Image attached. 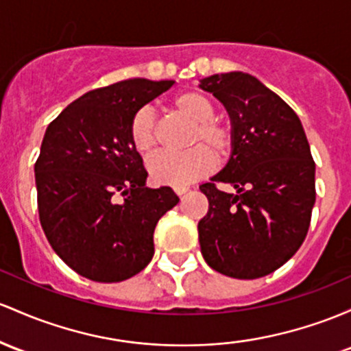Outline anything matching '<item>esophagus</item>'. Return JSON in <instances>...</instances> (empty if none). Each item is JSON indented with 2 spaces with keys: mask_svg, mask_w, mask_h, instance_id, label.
<instances>
[{
  "mask_svg": "<svg viewBox=\"0 0 351 351\" xmlns=\"http://www.w3.org/2000/svg\"><path fill=\"white\" fill-rule=\"evenodd\" d=\"M188 191V188L186 186H175V193L178 195V196H182V195H184Z\"/></svg>",
  "mask_w": 351,
  "mask_h": 351,
  "instance_id": "esophagus-1",
  "label": "esophagus"
}]
</instances>
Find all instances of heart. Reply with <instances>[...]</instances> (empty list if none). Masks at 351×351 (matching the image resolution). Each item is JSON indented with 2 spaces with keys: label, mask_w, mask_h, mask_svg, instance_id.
<instances>
[{
  "label": "heart",
  "mask_w": 351,
  "mask_h": 351,
  "mask_svg": "<svg viewBox=\"0 0 351 351\" xmlns=\"http://www.w3.org/2000/svg\"><path fill=\"white\" fill-rule=\"evenodd\" d=\"M171 105L195 123L190 148L183 153H156L148 160L149 176L158 184L186 186L215 168V156L225 160L234 143L232 126L215 118L213 101L196 90H184L171 98ZM130 141L140 155H148L156 145L155 117L148 106L140 108L130 121Z\"/></svg>",
  "instance_id": "obj_1"
}]
</instances>
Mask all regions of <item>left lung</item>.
<instances>
[{
    "label": "left lung",
    "mask_w": 351,
    "mask_h": 351,
    "mask_svg": "<svg viewBox=\"0 0 351 351\" xmlns=\"http://www.w3.org/2000/svg\"><path fill=\"white\" fill-rule=\"evenodd\" d=\"M232 119L226 167L199 186L208 213L198 223L202 255L232 278L269 275L298 252L315 205V161L305 130L287 103L248 73L203 78ZM232 184L234 194L218 191Z\"/></svg>",
    "instance_id": "left-lung-1"
}]
</instances>
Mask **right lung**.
I'll return each mask as SVG.
<instances>
[{
  "instance_id": "right-lung-1",
  "label": "right lung",
  "mask_w": 351,
  "mask_h": 351,
  "mask_svg": "<svg viewBox=\"0 0 351 351\" xmlns=\"http://www.w3.org/2000/svg\"><path fill=\"white\" fill-rule=\"evenodd\" d=\"M173 83L134 78L88 91L46 128L34 163L40 221L56 255L84 278L117 283L140 273L155 253L158 219L180 202L169 186H145L130 141L133 114Z\"/></svg>"
}]
</instances>
